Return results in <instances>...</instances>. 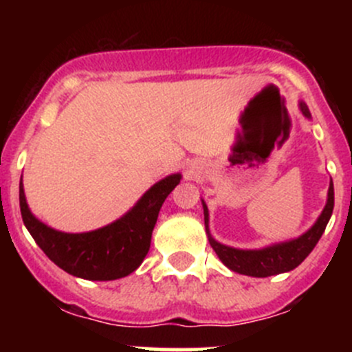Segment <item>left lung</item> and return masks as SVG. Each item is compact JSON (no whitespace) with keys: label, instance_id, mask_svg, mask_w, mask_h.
<instances>
[{"label":"left lung","instance_id":"left-lung-1","mask_svg":"<svg viewBox=\"0 0 352 352\" xmlns=\"http://www.w3.org/2000/svg\"><path fill=\"white\" fill-rule=\"evenodd\" d=\"M300 107L305 116L310 117L307 105L300 104ZM202 208H204V225L206 232H208V208H206L204 202H202ZM332 211L333 184L330 182L329 199L327 204H325V209L322 211L317 223L305 235H301L300 239L291 240V242L286 243L272 245V247L262 248V250H239V248H232L218 243L211 236H209V243H211L212 250L216 252L219 261L226 267L232 269V271L239 272V274L252 276V278H267V276L281 274V272L293 271L294 267H298L308 257V254L314 250L315 245L320 240V236L324 235L325 226H327L330 216H332Z\"/></svg>","mask_w":352,"mask_h":352}]
</instances>
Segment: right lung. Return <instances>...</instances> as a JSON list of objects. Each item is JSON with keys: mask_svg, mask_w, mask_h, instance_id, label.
Instances as JSON below:
<instances>
[{"mask_svg": "<svg viewBox=\"0 0 352 352\" xmlns=\"http://www.w3.org/2000/svg\"><path fill=\"white\" fill-rule=\"evenodd\" d=\"M179 182V173L160 180L124 218L90 233L56 232L35 219L28 211L22 182L20 211L35 242L63 271L90 281H112L140 267L150 250L160 208Z\"/></svg>", "mask_w": 352, "mask_h": 352, "instance_id": "right-lung-1", "label": "right lung"}]
</instances>
